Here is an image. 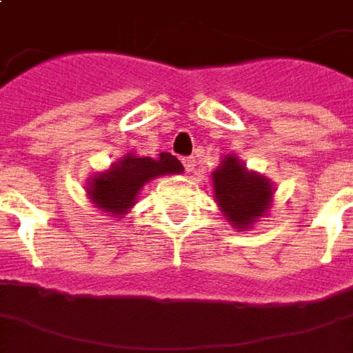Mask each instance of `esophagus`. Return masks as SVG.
<instances>
[{"mask_svg":"<svg viewBox=\"0 0 353 353\" xmlns=\"http://www.w3.org/2000/svg\"><path fill=\"white\" fill-rule=\"evenodd\" d=\"M183 166L185 172H192V170H194V159H192V157H185Z\"/></svg>","mask_w":353,"mask_h":353,"instance_id":"obj_1","label":"esophagus"}]
</instances>
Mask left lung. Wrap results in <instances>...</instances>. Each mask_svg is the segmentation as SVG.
I'll return each mask as SVG.
<instances>
[{
	"label": "left lung",
	"mask_w": 353,
	"mask_h": 353,
	"mask_svg": "<svg viewBox=\"0 0 353 353\" xmlns=\"http://www.w3.org/2000/svg\"><path fill=\"white\" fill-rule=\"evenodd\" d=\"M215 202L232 225L245 230L270 212L276 187L268 177L248 170L236 154H225L212 172Z\"/></svg>",
	"instance_id": "obj_1"
}]
</instances>
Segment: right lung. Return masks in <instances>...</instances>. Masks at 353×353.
<instances>
[{
  "label": "right lung",
  "mask_w": 353,
  "mask_h": 353,
  "mask_svg": "<svg viewBox=\"0 0 353 353\" xmlns=\"http://www.w3.org/2000/svg\"><path fill=\"white\" fill-rule=\"evenodd\" d=\"M183 164L174 154L139 157L126 153L117 159L108 170L96 172L87 183V196L101 214L123 219L138 202L139 191L151 179L181 174Z\"/></svg>",
  "instance_id": "right-lung-1"
}]
</instances>
